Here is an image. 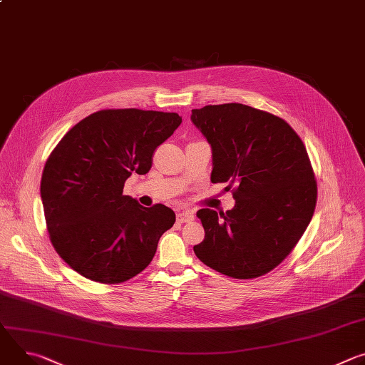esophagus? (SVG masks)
<instances>
[{
  "instance_id": "34e87169",
  "label": "esophagus",
  "mask_w": 365,
  "mask_h": 365,
  "mask_svg": "<svg viewBox=\"0 0 365 365\" xmlns=\"http://www.w3.org/2000/svg\"><path fill=\"white\" fill-rule=\"evenodd\" d=\"M176 218H178V222L185 224V222L193 221V214H190V212H187V211H183V212H179V214L176 215Z\"/></svg>"
}]
</instances>
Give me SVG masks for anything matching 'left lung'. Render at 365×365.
I'll return each mask as SVG.
<instances>
[{
  "mask_svg": "<svg viewBox=\"0 0 365 365\" xmlns=\"http://www.w3.org/2000/svg\"><path fill=\"white\" fill-rule=\"evenodd\" d=\"M212 147L214 183H228L235 206L197 211L203 264L234 279H255L293 251L315 212L318 186L306 147L280 117L242 103L192 110Z\"/></svg>",
  "mask_w": 365,
  "mask_h": 365,
  "instance_id": "obj_1",
  "label": "left lung"
}]
</instances>
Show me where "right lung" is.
<instances>
[{"instance_id": "1", "label": "right lung", "mask_w": 365, "mask_h": 365, "mask_svg": "<svg viewBox=\"0 0 365 365\" xmlns=\"http://www.w3.org/2000/svg\"><path fill=\"white\" fill-rule=\"evenodd\" d=\"M176 113L101 110L72 127L50 153L40 193L48 238L81 276L106 284L141 273L176 221L170 207L141 206L123 195L133 172L180 125Z\"/></svg>"}]
</instances>
